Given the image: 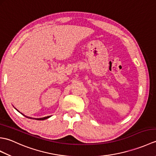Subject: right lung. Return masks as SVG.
I'll return each mask as SVG.
<instances>
[{
	"mask_svg": "<svg viewBox=\"0 0 156 156\" xmlns=\"http://www.w3.org/2000/svg\"><path fill=\"white\" fill-rule=\"evenodd\" d=\"M18 111V110H17ZM22 114V113H21ZM25 116V115H24ZM25 117H26V116H25ZM27 117V118H30V119H32V118H31V117ZM49 117H50V116H48V117H43V118H39V119H37V120H44V119H48V118H49Z\"/></svg>",
	"mask_w": 156,
	"mask_h": 156,
	"instance_id": "1",
	"label": "right lung"
}]
</instances>
